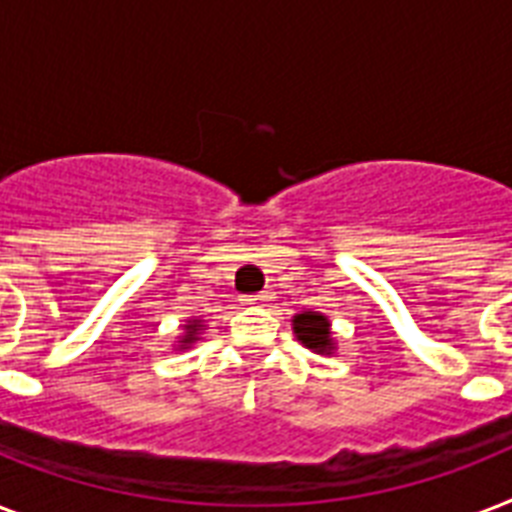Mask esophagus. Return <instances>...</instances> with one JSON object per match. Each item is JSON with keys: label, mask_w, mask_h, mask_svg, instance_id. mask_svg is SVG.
Listing matches in <instances>:
<instances>
[{"label": "esophagus", "mask_w": 512, "mask_h": 512, "mask_svg": "<svg viewBox=\"0 0 512 512\" xmlns=\"http://www.w3.org/2000/svg\"><path fill=\"white\" fill-rule=\"evenodd\" d=\"M271 300V295L268 292H257V295H247L244 297V305H263Z\"/></svg>", "instance_id": "obj_1"}]
</instances>
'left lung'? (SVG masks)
<instances>
[{"label": "left lung", "mask_w": 512, "mask_h": 512, "mask_svg": "<svg viewBox=\"0 0 512 512\" xmlns=\"http://www.w3.org/2000/svg\"><path fill=\"white\" fill-rule=\"evenodd\" d=\"M292 332L297 342H303L305 348L319 353V356H332L337 350L335 332H332V321L329 316L319 311H303L292 316Z\"/></svg>", "instance_id": "8db88e82"}]
</instances>
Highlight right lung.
<instances>
[{"mask_svg": "<svg viewBox=\"0 0 512 512\" xmlns=\"http://www.w3.org/2000/svg\"><path fill=\"white\" fill-rule=\"evenodd\" d=\"M204 327H207V324H204V319H199V316H191V319L183 324V335L177 337L175 350H185V348H191L193 342H199L201 340V329H204Z\"/></svg>", "mask_w": 512, "mask_h": 512, "instance_id": "obj_1", "label": "right lung"}]
</instances>
